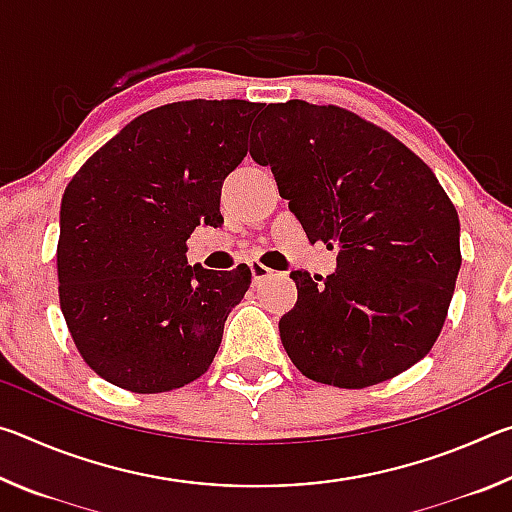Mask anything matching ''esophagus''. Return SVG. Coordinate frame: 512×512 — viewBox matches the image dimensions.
I'll return each mask as SVG.
<instances>
[{
	"label": "esophagus",
	"mask_w": 512,
	"mask_h": 512,
	"mask_svg": "<svg viewBox=\"0 0 512 512\" xmlns=\"http://www.w3.org/2000/svg\"><path fill=\"white\" fill-rule=\"evenodd\" d=\"M250 273H253V282H259V280H266V277H271L273 271L262 262H250Z\"/></svg>",
	"instance_id": "esophagus-1"
}]
</instances>
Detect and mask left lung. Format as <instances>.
<instances>
[{
	"label": "left lung",
	"instance_id": "left-lung-1",
	"mask_svg": "<svg viewBox=\"0 0 512 512\" xmlns=\"http://www.w3.org/2000/svg\"><path fill=\"white\" fill-rule=\"evenodd\" d=\"M250 155L271 167L311 244L339 248L323 282L291 271L298 300L280 339L302 375L366 388L436 343L461 268V223L438 178L391 133L293 99L257 117Z\"/></svg>",
	"mask_w": 512,
	"mask_h": 512
}]
</instances>
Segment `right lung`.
Here are the masks:
<instances>
[{
	"instance_id": "1",
	"label": "right lung",
	"mask_w": 512,
	"mask_h": 512,
	"mask_svg": "<svg viewBox=\"0 0 512 512\" xmlns=\"http://www.w3.org/2000/svg\"><path fill=\"white\" fill-rule=\"evenodd\" d=\"M259 103L178 101L144 112L92 155L60 203L58 296L83 361L110 384L164 393L210 368L250 268L187 264L196 225L248 153Z\"/></svg>"
}]
</instances>
